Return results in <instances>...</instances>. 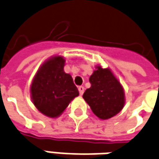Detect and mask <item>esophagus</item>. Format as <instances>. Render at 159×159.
I'll return each instance as SVG.
<instances>
[{"instance_id": "esophagus-1", "label": "esophagus", "mask_w": 159, "mask_h": 159, "mask_svg": "<svg viewBox=\"0 0 159 159\" xmlns=\"http://www.w3.org/2000/svg\"><path fill=\"white\" fill-rule=\"evenodd\" d=\"M78 91H79V94L81 95H83V92H84V87H83V86H80V87H78Z\"/></svg>"}]
</instances>
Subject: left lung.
<instances>
[{
	"label": "left lung",
	"instance_id": "8db88e82",
	"mask_svg": "<svg viewBox=\"0 0 159 159\" xmlns=\"http://www.w3.org/2000/svg\"><path fill=\"white\" fill-rule=\"evenodd\" d=\"M89 82L91 87L83 97L98 118L107 120L121 111L125 104L124 89L109 69L96 66Z\"/></svg>",
	"mask_w": 159,
	"mask_h": 159
}]
</instances>
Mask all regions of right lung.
<instances>
[{
  "instance_id": "obj_1",
  "label": "right lung",
  "mask_w": 159,
  "mask_h": 159,
  "mask_svg": "<svg viewBox=\"0 0 159 159\" xmlns=\"http://www.w3.org/2000/svg\"><path fill=\"white\" fill-rule=\"evenodd\" d=\"M65 60L55 56L45 61L36 73L31 85L34 106L51 118L58 117L79 92L71 76L64 70Z\"/></svg>"
}]
</instances>
